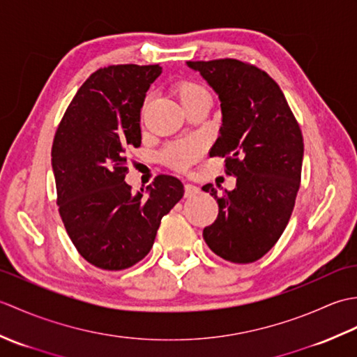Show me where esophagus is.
<instances>
[{
    "mask_svg": "<svg viewBox=\"0 0 357 357\" xmlns=\"http://www.w3.org/2000/svg\"><path fill=\"white\" fill-rule=\"evenodd\" d=\"M184 188H185V196H187V198H192V196L199 193V188L196 187V185H193V184H185Z\"/></svg>",
    "mask_w": 357,
    "mask_h": 357,
    "instance_id": "obj_1",
    "label": "esophagus"
}]
</instances>
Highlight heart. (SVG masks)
<instances>
[{"label": "heart", "mask_w": 357, "mask_h": 357, "mask_svg": "<svg viewBox=\"0 0 357 357\" xmlns=\"http://www.w3.org/2000/svg\"><path fill=\"white\" fill-rule=\"evenodd\" d=\"M174 92H176L181 104L184 105V109L188 104L198 100L199 96L207 95V90L202 86L196 84L192 81H181L174 86ZM201 153V146L198 142L187 141V142H174L167 146L162 151V159L164 161L174 167L178 170H187L196 159H198Z\"/></svg>", "instance_id": "b5f03b06"}]
</instances>
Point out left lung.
I'll return each mask as SVG.
<instances>
[{"label":"left lung","instance_id":"1","mask_svg":"<svg viewBox=\"0 0 357 357\" xmlns=\"http://www.w3.org/2000/svg\"><path fill=\"white\" fill-rule=\"evenodd\" d=\"M221 101L222 126L210 156L225 158L236 187L219 196L216 221L202 236L215 255L250 264L276 244L301 184L304 139L282 90L264 70L238 59L187 61Z\"/></svg>","mask_w":357,"mask_h":357}]
</instances>
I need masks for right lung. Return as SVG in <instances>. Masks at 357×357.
<instances>
[{"mask_svg": "<svg viewBox=\"0 0 357 357\" xmlns=\"http://www.w3.org/2000/svg\"><path fill=\"white\" fill-rule=\"evenodd\" d=\"M162 69L109 66L79 87L53 139L52 169L59 215L79 255L98 268L118 271L144 259L164 215L184 196L170 174L132 193L126 151L141 146V109Z\"/></svg>", "mask_w": 357, "mask_h": 357, "instance_id": "1", "label": "right lung"}]
</instances>
